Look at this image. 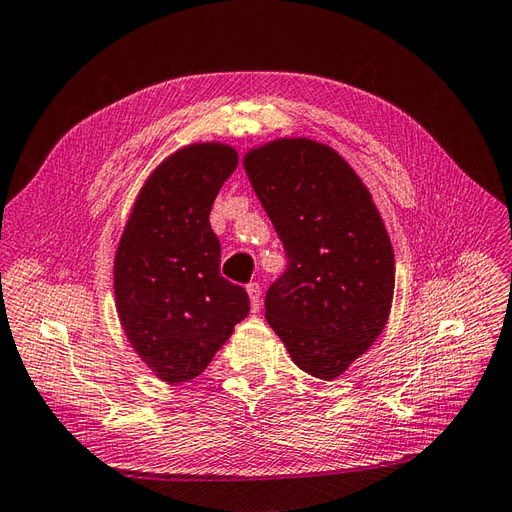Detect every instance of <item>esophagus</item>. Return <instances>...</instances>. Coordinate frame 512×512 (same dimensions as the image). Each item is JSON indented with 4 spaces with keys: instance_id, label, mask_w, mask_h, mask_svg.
<instances>
[{
    "instance_id": "34e87169",
    "label": "esophagus",
    "mask_w": 512,
    "mask_h": 512,
    "mask_svg": "<svg viewBox=\"0 0 512 512\" xmlns=\"http://www.w3.org/2000/svg\"><path fill=\"white\" fill-rule=\"evenodd\" d=\"M246 292H248V300H251V311L257 313L259 307H261V287H259V283L248 285Z\"/></svg>"
}]
</instances>
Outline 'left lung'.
I'll use <instances>...</instances> for the list:
<instances>
[{
    "label": "left lung",
    "instance_id": "left-lung-1",
    "mask_svg": "<svg viewBox=\"0 0 512 512\" xmlns=\"http://www.w3.org/2000/svg\"><path fill=\"white\" fill-rule=\"evenodd\" d=\"M242 166L287 255L266 320L300 370L333 381L389 320L396 261L381 212L355 168L318 140H268Z\"/></svg>",
    "mask_w": 512,
    "mask_h": 512
}]
</instances>
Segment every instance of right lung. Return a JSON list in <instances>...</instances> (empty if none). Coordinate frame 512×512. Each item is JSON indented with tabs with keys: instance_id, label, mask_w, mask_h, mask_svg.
Here are the masks:
<instances>
[{
	"instance_id": "add662e5",
	"label": "right lung",
	"mask_w": 512,
	"mask_h": 512,
	"mask_svg": "<svg viewBox=\"0 0 512 512\" xmlns=\"http://www.w3.org/2000/svg\"><path fill=\"white\" fill-rule=\"evenodd\" d=\"M238 166L227 142H190L157 164L114 253V303L129 346L168 385L199 376L248 316V296L220 277L209 212Z\"/></svg>"
}]
</instances>
